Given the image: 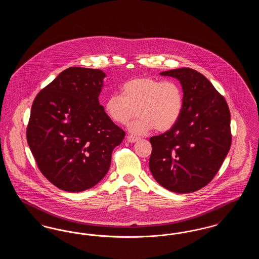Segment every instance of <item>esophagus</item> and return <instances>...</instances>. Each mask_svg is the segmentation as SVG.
<instances>
[{"label":"esophagus","mask_w":259,"mask_h":259,"mask_svg":"<svg viewBox=\"0 0 259 259\" xmlns=\"http://www.w3.org/2000/svg\"><path fill=\"white\" fill-rule=\"evenodd\" d=\"M138 140H139V138H137L135 136H127V142H129V143H135Z\"/></svg>","instance_id":"34e87169"}]
</instances>
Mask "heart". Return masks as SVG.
Instances as JSON below:
<instances>
[{
	"label": "heart",
	"instance_id": "b5f03b06",
	"mask_svg": "<svg viewBox=\"0 0 259 259\" xmlns=\"http://www.w3.org/2000/svg\"><path fill=\"white\" fill-rule=\"evenodd\" d=\"M122 95L111 94L104 103V111L114 123L129 125L130 132L142 135L151 129L166 132L179 122L185 107V95L181 84L172 79L136 77L125 81Z\"/></svg>",
	"mask_w": 259,
	"mask_h": 259
}]
</instances>
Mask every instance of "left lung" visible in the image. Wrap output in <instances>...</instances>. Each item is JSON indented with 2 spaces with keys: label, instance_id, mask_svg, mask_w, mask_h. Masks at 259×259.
Here are the masks:
<instances>
[{
  "label": "left lung",
  "instance_id": "obj_1",
  "mask_svg": "<svg viewBox=\"0 0 259 259\" xmlns=\"http://www.w3.org/2000/svg\"><path fill=\"white\" fill-rule=\"evenodd\" d=\"M160 74L181 81L185 107L172 129L149 139V169L168 190L194 192L210 183L230 149L229 108L209 79L193 69H174Z\"/></svg>",
  "mask_w": 259,
  "mask_h": 259
}]
</instances>
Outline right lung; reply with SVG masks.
<instances>
[{
  "label": "right lung",
  "instance_id": "1",
  "mask_svg": "<svg viewBox=\"0 0 259 259\" xmlns=\"http://www.w3.org/2000/svg\"><path fill=\"white\" fill-rule=\"evenodd\" d=\"M105 76L98 69L68 68L33 102L27 142L39 171L62 190L79 192L97 185L124 139L99 103Z\"/></svg>",
  "mask_w": 259,
  "mask_h": 259
}]
</instances>
